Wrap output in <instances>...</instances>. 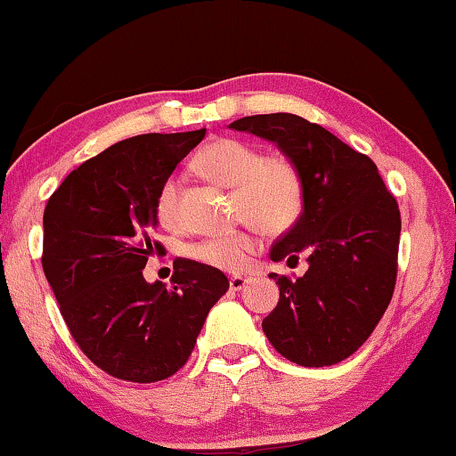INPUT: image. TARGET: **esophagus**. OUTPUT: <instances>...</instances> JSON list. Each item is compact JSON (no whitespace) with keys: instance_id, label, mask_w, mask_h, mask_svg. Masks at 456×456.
Masks as SVG:
<instances>
[{"instance_id":"obj_1","label":"esophagus","mask_w":456,"mask_h":456,"mask_svg":"<svg viewBox=\"0 0 456 456\" xmlns=\"http://www.w3.org/2000/svg\"><path fill=\"white\" fill-rule=\"evenodd\" d=\"M245 283H247V280L243 275H233L229 280V288L233 289V291H239V289H243L245 288Z\"/></svg>"}]
</instances>
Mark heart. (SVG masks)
I'll list each match as a JSON object with an SVG mask.
<instances>
[{
  "label": "heart",
  "mask_w": 456,
  "mask_h": 456,
  "mask_svg": "<svg viewBox=\"0 0 456 456\" xmlns=\"http://www.w3.org/2000/svg\"><path fill=\"white\" fill-rule=\"evenodd\" d=\"M195 165L207 179L235 189V211L241 221L269 235L296 225L304 209V183L297 167L281 154H265L253 142L233 136L215 138L199 151ZM160 225L175 229L181 223L179 181L171 176L157 197ZM256 237L247 231L211 237L192 247V257L211 267L235 272L256 251Z\"/></svg>",
  "instance_id": "1"
}]
</instances>
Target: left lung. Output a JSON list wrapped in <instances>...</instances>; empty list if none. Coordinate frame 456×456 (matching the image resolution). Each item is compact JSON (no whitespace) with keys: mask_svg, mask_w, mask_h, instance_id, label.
Returning a JSON list of instances; mask_svg holds the SVG:
<instances>
[{"mask_svg":"<svg viewBox=\"0 0 456 456\" xmlns=\"http://www.w3.org/2000/svg\"><path fill=\"white\" fill-rule=\"evenodd\" d=\"M229 128L277 144L297 167L304 211L269 251L307 257L297 280L272 273L280 302L261 323L283 358L305 368L352 356L388 307L396 283L400 211L378 167L326 128L289 112L256 114Z\"/></svg>","mask_w":456,"mask_h":456,"instance_id":"1","label":"left lung"}]
</instances>
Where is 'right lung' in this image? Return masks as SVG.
I'll return each instance as SVG.
<instances>
[{"label": "right lung", "mask_w": 456, "mask_h": 456, "mask_svg": "<svg viewBox=\"0 0 456 456\" xmlns=\"http://www.w3.org/2000/svg\"><path fill=\"white\" fill-rule=\"evenodd\" d=\"M205 128L138 134L82 163L44 209L42 267L80 350L114 378L173 376L211 307L229 289L217 267L176 259L171 288L142 269L159 249L157 197Z\"/></svg>", "instance_id": "1"}]
</instances>
